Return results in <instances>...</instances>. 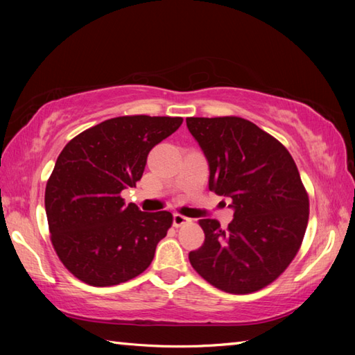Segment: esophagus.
Wrapping results in <instances>:
<instances>
[{
  "label": "esophagus",
  "instance_id": "obj_1",
  "mask_svg": "<svg viewBox=\"0 0 355 355\" xmlns=\"http://www.w3.org/2000/svg\"><path fill=\"white\" fill-rule=\"evenodd\" d=\"M186 224H191V218L180 214H173V225H175V227H182V225Z\"/></svg>",
  "mask_w": 355,
  "mask_h": 355
}]
</instances>
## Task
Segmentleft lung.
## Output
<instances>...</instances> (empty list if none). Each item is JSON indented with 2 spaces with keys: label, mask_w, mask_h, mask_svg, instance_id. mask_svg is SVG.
I'll list each match as a JSON object with an SVG mask.
<instances>
[{
  "label": "left lung",
  "mask_w": 355,
  "mask_h": 355,
  "mask_svg": "<svg viewBox=\"0 0 355 355\" xmlns=\"http://www.w3.org/2000/svg\"><path fill=\"white\" fill-rule=\"evenodd\" d=\"M209 162V189L232 198L227 229L200 220L205 243L189 253L195 271L233 294L258 291L281 276L297 254L310 200L297 166L281 141L236 116L187 117Z\"/></svg>",
  "instance_id": "8db88e82"
}]
</instances>
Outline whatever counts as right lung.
<instances>
[{"instance_id":"obj_1","label":"right lung","mask_w":355,"mask_h":355,"mask_svg":"<svg viewBox=\"0 0 355 355\" xmlns=\"http://www.w3.org/2000/svg\"><path fill=\"white\" fill-rule=\"evenodd\" d=\"M182 117L122 116L67 143L45 186V214L59 259L79 281L111 286L143 273L172 225V214H146L120 192L143 175L149 150Z\"/></svg>"}]
</instances>
